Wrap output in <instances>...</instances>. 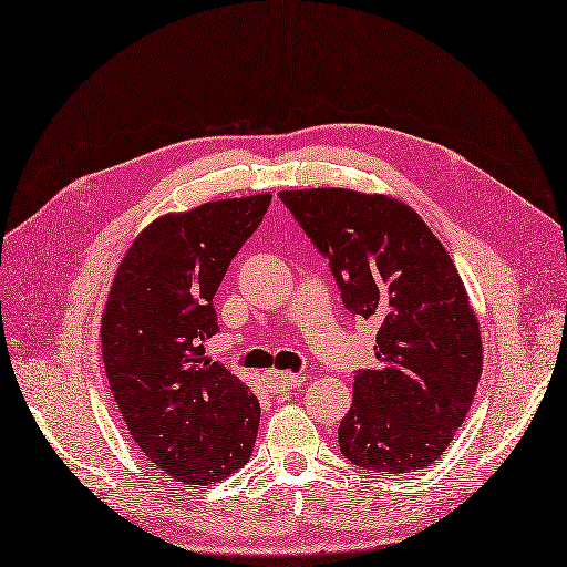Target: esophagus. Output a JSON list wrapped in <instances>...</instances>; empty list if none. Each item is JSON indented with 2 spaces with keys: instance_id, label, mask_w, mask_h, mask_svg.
Segmentation results:
<instances>
[{
  "instance_id": "obj_1",
  "label": "esophagus",
  "mask_w": 567,
  "mask_h": 567,
  "mask_svg": "<svg viewBox=\"0 0 567 567\" xmlns=\"http://www.w3.org/2000/svg\"><path fill=\"white\" fill-rule=\"evenodd\" d=\"M306 375L289 373V371H268L266 373V385L270 392H287L291 388H299Z\"/></svg>"
}]
</instances>
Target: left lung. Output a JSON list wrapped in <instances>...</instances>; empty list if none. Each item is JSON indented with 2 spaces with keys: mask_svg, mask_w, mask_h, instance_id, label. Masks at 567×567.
<instances>
[{
  "mask_svg": "<svg viewBox=\"0 0 567 567\" xmlns=\"http://www.w3.org/2000/svg\"><path fill=\"white\" fill-rule=\"evenodd\" d=\"M278 196L329 259L343 306L379 322V364L354 375L341 453L379 474L432 465L467 417L484 367L478 320L449 251L415 209L383 194Z\"/></svg>",
  "mask_w": 567,
  "mask_h": 567,
  "instance_id": "obj_1",
  "label": "left lung"
}]
</instances>
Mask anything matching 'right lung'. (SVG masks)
Segmentation results:
<instances>
[{"mask_svg": "<svg viewBox=\"0 0 567 567\" xmlns=\"http://www.w3.org/2000/svg\"><path fill=\"white\" fill-rule=\"evenodd\" d=\"M268 205L259 194L158 217L125 251L102 312V362L123 423L182 484L226 478L257 442L259 400L203 343L219 331L213 299L226 268Z\"/></svg>", "mask_w": 567, "mask_h": 567, "instance_id": "obj_1", "label": "right lung"}]
</instances>
